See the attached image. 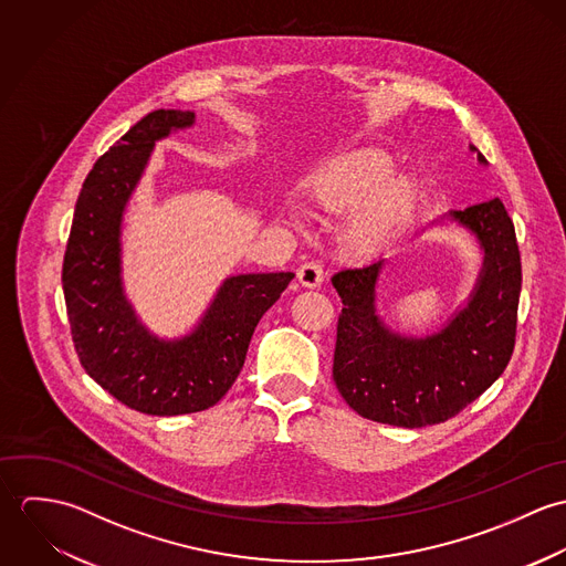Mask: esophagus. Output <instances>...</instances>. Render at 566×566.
Wrapping results in <instances>:
<instances>
[{"instance_id": "obj_1", "label": "esophagus", "mask_w": 566, "mask_h": 566, "mask_svg": "<svg viewBox=\"0 0 566 566\" xmlns=\"http://www.w3.org/2000/svg\"><path fill=\"white\" fill-rule=\"evenodd\" d=\"M296 276H298V283H301L303 287H310V290L321 287L324 281L323 265H318V263H314V261H312V263H305V265L298 268Z\"/></svg>"}]
</instances>
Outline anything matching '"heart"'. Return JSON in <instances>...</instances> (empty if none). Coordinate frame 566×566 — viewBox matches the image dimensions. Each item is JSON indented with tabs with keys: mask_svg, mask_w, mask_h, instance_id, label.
Masks as SVG:
<instances>
[{
	"mask_svg": "<svg viewBox=\"0 0 566 566\" xmlns=\"http://www.w3.org/2000/svg\"><path fill=\"white\" fill-rule=\"evenodd\" d=\"M392 169L386 150L364 146L335 155L307 180L314 205L331 213L348 211L344 238L359 252H377L392 242L413 209V180Z\"/></svg>",
	"mask_w": 566,
	"mask_h": 566,
	"instance_id": "b5f03b06",
	"label": "heart"
}]
</instances>
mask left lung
<instances>
[{
  "mask_svg": "<svg viewBox=\"0 0 566 566\" xmlns=\"http://www.w3.org/2000/svg\"><path fill=\"white\" fill-rule=\"evenodd\" d=\"M480 165L484 155L471 144ZM429 227H458L482 252L467 301L436 331L409 335L377 307L386 259L333 274L342 298L333 381L359 416L397 427L438 424L480 399L505 370L516 335L521 254L499 198L449 211Z\"/></svg>",
  "mask_w": 566,
  "mask_h": 566,
  "instance_id": "obj_1",
  "label": "left lung"
}]
</instances>
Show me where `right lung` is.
<instances>
[{
	"mask_svg": "<svg viewBox=\"0 0 566 566\" xmlns=\"http://www.w3.org/2000/svg\"><path fill=\"white\" fill-rule=\"evenodd\" d=\"M193 124V111H153L97 159L82 185L63 263L67 316L86 375L153 416L218 403L242 370L254 326L294 279L292 272L231 274L176 337L157 335L139 318L124 287V216L157 142Z\"/></svg>",
	"mask_w": 566,
	"mask_h": 566,
	"instance_id": "1",
	"label": "right lung"
}]
</instances>
